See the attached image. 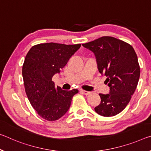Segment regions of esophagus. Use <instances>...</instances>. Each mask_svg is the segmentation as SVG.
<instances>
[{
    "label": "esophagus",
    "instance_id": "34e87169",
    "mask_svg": "<svg viewBox=\"0 0 151 151\" xmlns=\"http://www.w3.org/2000/svg\"><path fill=\"white\" fill-rule=\"evenodd\" d=\"M81 92H82L83 94H85V95H89V94H91V92L87 91H85V90H82V91H81Z\"/></svg>",
    "mask_w": 151,
    "mask_h": 151
}]
</instances>
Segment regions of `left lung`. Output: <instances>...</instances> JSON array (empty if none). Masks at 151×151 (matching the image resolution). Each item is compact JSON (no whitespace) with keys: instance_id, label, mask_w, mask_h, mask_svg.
Returning <instances> with one entry per match:
<instances>
[{"instance_id":"8db88e82","label":"left lung","mask_w":151,"mask_h":151,"mask_svg":"<svg viewBox=\"0 0 151 151\" xmlns=\"http://www.w3.org/2000/svg\"><path fill=\"white\" fill-rule=\"evenodd\" d=\"M83 46L94 53L98 70L107 76L109 87L108 94H99L101 103L95 111L102 116H116L127 106L137 87L140 74L137 55L128 43L109 36Z\"/></svg>"}]
</instances>
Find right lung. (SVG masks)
Instances as JSON below:
<instances>
[{
  "instance_id": "1",
  "label": "right lung",
  "mask_w": 151,
  "mask_h": 151,
  "mask_svg": "<svg viewBox=\"0 0 151 151\" xmlns=\"http://www.w3.org/2000/svg\"><path fill=\"white\" fill-rule=\"evenodd\" d=\"M81 44L65 45L56 43L33 46L24 61L22 75L27 98L37 114L46 120L55 121L70 108L77 89L64 91L55 86L52 77L60 73Z\"/></svg>"
}]
</instances>
